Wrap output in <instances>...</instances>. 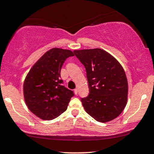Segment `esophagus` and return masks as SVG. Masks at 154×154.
<instances>
[{"instance_id":"1","label":"esophagus","mask_w":154,"mask_h":154,"mask_svg":"<svg viewBox=\"0 0 154 154\" xmlns=\"http://www.w3.org/2000/svg\"><path fill=\"white\" fill-rule=\"evenodd\" d=\"M74 93H75V95H77V93H78V90H77V88H76V89L74 90Z\"/></svg>"}]
</instances>
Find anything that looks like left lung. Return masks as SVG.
Wrapping results in <instances>:
<instances>
[{"label":"left lung","mask_w":154,"mask_h":154,"mask_svg":"<svg viewBox=\"0 0 154 154\" xmlns=\"http://www.w3.org/2000/svg\"><path fill=\"white\" fill-rule=\"evenodd\" d=\"M85 67L90 93L81 98L85 110L100 122H106L122 112L128 101V83L124 69L103 49L75 50Z\"/></svg>","instance_id":"left-lung-1"}]
</instances>
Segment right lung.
Wrapping results in <instances>:
<instances>
[{"instance_id": "1", "label": "right lung", "mask_w": 154, "mask_h": 154, "mask_svg": "<svg viewBox=\"0 0 154 154\" xmlns=\"http://www.w3.org/2000/svg\"><path fill=\"white\" fill-rule=\"evenodd\" d=\"M73 56L72 51L54 48L28 72L23 86L24 100L28 109L41 119H54L64 112L75 95L62 85L60 75L65 60Z\"/></svg>"}]
</instances>
